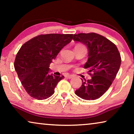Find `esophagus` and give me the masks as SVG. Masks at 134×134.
Here are the masks:
<instances>
[{"label":"esophagus","instance_id":"34e87169","mask_svg":"<svg viewBox=\"0 0 134 134\" xmlns=\"http://www.w3.org/2000/svg\"><path fill=\"white\" fill-rule=\"evenodd\" d=\"M66 77L68 79H71V78H72L73 77H74V76H73V75H67Z\"/></svg>","mask_w":134,"mask_h":134}]
</instances>
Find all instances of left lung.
<instances>
[{"mask_svg":"<svg viewBox=\"0 0 134 134\" xmlns=\"http://www.w3.org/2000/svg\"><path fill=\"white\" fill-rule=\"evenodd\" d=\"M74 41L87 46L88 59L84 65L89 69L91 79H82V84L75 91L77 96L85 100H95L109 88L120 69L121 58L116 45L96 33L74 34Z\"/></svg>","mask_w":134,"mask_h":134,"instance_id":"left-lung-1","label":"left lung"}]
</instances>
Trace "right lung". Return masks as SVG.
Returning a JSON list of instances; mask_svg holds the SVG:
<instances>
[{"instance_id":"obj_1","label":"right lung","mask_w":134,"mask_h":134,"mask_svg":"<svg viewBox=\"0 0 134 134\" xmlns=\"http://www.w3.org/2000/svg\"><path fill=\"white\" fill-rule=\"evenodd\" d=\"M72 38L73 34L40 35L22 46L16 56L14 66L29 96L43 100L54 94L58 82L64 76L49 74V65Z\"/></svg>"}]
</instances>
